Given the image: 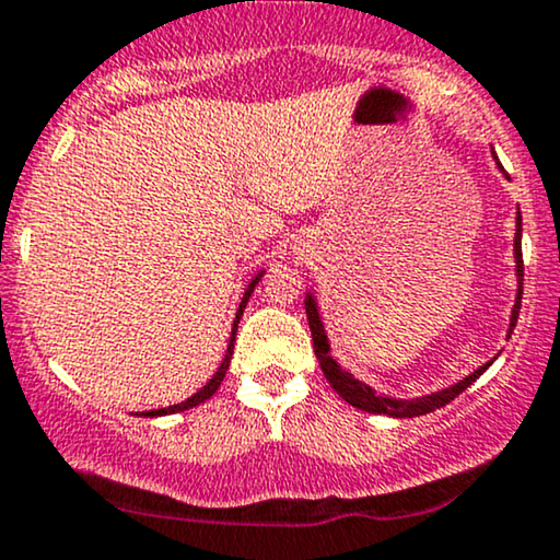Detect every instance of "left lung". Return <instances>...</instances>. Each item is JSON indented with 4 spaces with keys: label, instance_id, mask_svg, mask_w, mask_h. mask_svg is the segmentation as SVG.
I'll use <instances>...</instances> for the list:
<instances>
[{
    "label": "left lung",
    "instance_id": "left-lung-1",
    "mask_svg": "<svg viewBox=\"0 0 560 560\" xmlns=\"http://www.w3.org/2000/svg\"><path fill=\"white\" fill-rule=\"evenodd\" d=\"M493 158H497V154H493ZM497 162H499V158H497ZM514 260H516V284H520V289H516V300H514V307H512V320H509L506 336H512L516 317H520L522 281H525V279H522V276H525V264H522V214H520V211H516ZM304 310H307V323H310V330H313L315 357H317V362H320V370L325 374V380L330 382L332 390L341 395L346 402H351V406L359 408V410H366V413H385V416H393V419H413V416H427V413H431V410L447 406V402L455 400L463 390H468L472 382H476L480 374H483L488 366L493 364V359H491L488 364L478 366V370L472 372L470 377H463L459 382H455L452 387H444V390H439V393L423 395V398H410V400L387 398V395L374 393L370 385H364L362 380L353 377L351 372L341 370V364H338L336 359L330 357V343H328V336H325L320 313H317V302H315L313 294L304 296Z\"/></svg>",
    "mask_w": 560,
    "mask_h": 560
}]
</instances>
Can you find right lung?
<instances>
[{"label":"right lung","instance_id":"add662e5","mask_svg":"<svg viewBox=\"0 0 560 560\" xmlns=\"http://www.w3.org/2000/svg\"><path fill=\"white\" fill-rule=\"evenodd\" d=\"M260 276H264V271H260L256 279L250 281V284H247V289H245V294H243V302H240V307H237V315H235V323H232V336H230V346H228V353H224V359H222V364H219V370L214 372V377H211L207 385L201 387V390L198 393H194L190 395L188 400H183V402H178V406H170V408H160V410H144V413H139V416H167V413H180V410H188V408H194V406H201L203 400H209L211 395H214L217 390H219V385H222V380H224V374H228V370H230V359H232V349H235V336H237V323H240V317H243V310H245V304H247V300H250V294H253V289H256V284L260 281Z\"/></svg>","mask_w":560,"mask_h":560}]
</instances>
